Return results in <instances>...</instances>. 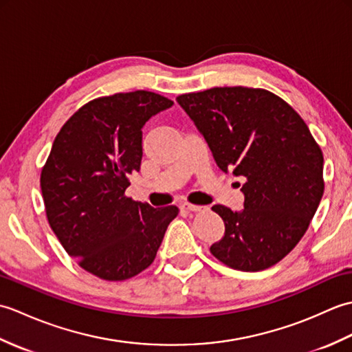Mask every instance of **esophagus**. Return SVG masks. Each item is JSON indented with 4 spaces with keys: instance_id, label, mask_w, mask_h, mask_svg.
Segmentation results:
<instances>
[{
    "instance_id": "1",
    "label": "esophagus",
    "mask_w": 352,
    "mask_h": 352,
    "mask_svg": "<svg viewBox=\"0 0 352 352\" xmlns=\"http://www.w3.org/2000/svg\"><path fill=\"white\" fill-rule=\"evenodd\" d=\"M183 208L188 212H201L204 210L203 206H195V204H183Z\"/></svg>"
}]
</instances>
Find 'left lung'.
<instances>
[{"label":"left lung","mask_w":352,"mask_h":352,"mask_svg":"<svg viewBox=\"0 0 352 352\" xmlns=\"http://www.w3.org/2000/svg\"><path fill=\"white\" fill-rule=\"evenodd\" d=\"M177 102L219 169L245 178L242 210L212 207L226 233L210 252L245 272L278 263L301 241L324 195V155L307 124L265 89L213 87Z\"/></svg>","instance_id":"8db88e82"}]
</instances>
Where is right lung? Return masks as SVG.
Masks as SVG:
<instances>
[{
  "instance_id": "obj_1",
  "label": "right lung",
  "mask_w": 352,
  "mask_h": 352,
  "mask_svg": "<svg viewBox=\"0 0 352 352\" xmlns=\"http://www.w3.org/2000/svg\"><path fill=\"white\" fill-rule=\"evenodd\" d=\"M170 100L146 91L85 104L54 139L41 174L50 227L85 271L122 281L153 263L175 206L154 208L125 197L139 172L142 129Z\"/></svg>"
}]
</instances>
